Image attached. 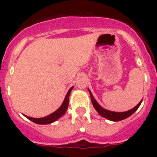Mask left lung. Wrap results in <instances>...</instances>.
Returning <instances> with one entry per match:
<instances>
[{"mask_svg":"<svg viewBox=\"0 0 157 157\" xmlns=\"http://www.w3.org/2000/svg\"><path fill=\"white\" fill-rule=\"evenodd\" d=\"M88 90L89 92H90V94L91 101H92V104L93 105H94V109L97 110V112H98L101 116L106 118V119L111 120V121L117 122V121H120V120H125V119L128 118L129 116H131V115H132L133 113H134V112H135L138 108H139L140 105H141V102H142V100H141L139 103L134 107V109H130V110L129 111H127V112H112V111H109V110H107V109H103V108H102V107H101V105L97 102V101H96L95 98H94V96L92 95L90 90L89 89H88Z\"/></svg>","mask_w":157,"mask_h":157,"instance_id":"8db88e82","label":"left lung"}]
</instances>
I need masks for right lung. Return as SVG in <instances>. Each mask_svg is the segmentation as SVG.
<instances>
[{
    "label": "right lung",
    "mask_w": 157,
    "mask_h": 157,
    "mask_svg": "<svg viewBox=\"0 0 157 157\" xmlns=\"http://www.w3.org/2000/svg\"><path fill=\"white\" fill-rule=\"evenodd\" d=\"M72 89H73V86L69 90L67 94H66V97H65L63 104H62L61 106L59 107L56 112H52V114L48 115V116L43 118H32L27 116H26V117H27L28 120H31L32 122L37 123V124H49V123H53V122H55L56 120H57L59 118H60L62 116H63V115L65 114L67 109L68 108L69 96H70V94L71 92Z\"/></svg>",
    "instance_id": "add662e5"
}]
</instances>
